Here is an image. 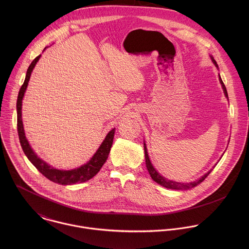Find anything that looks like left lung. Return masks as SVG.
Returning <instances> with one entry per match:
<instances>
[{
	"mask_svg": "<svg viewBox=\"0 0 249 249\" xmlns=\"http://www.w3.org/2000/svg\"><path fill=\"white\" fill-rule=\"evenodd\" d=\"M212 60H213V64L217 67V64L216 62L214 61L213 57H211ZM219 81H220V84L223 88V91H224V94H225V97L228 98V94H227V91H226V87L224 85V83L222 82L221 80V77L219 76ZM143 148H144V158H145V165H146V169L149 173V176L151 177V178L158 184H160L161 186L163 187H166L167 189H173V190H182V189H189V188H194L196 187V185L200 184L205 178H207L209 176V174L213 171V170H210L207 174H205L203 177L199 179H197L196 181H194V182H190V183H180V182H176V181H172V180H169L167 178H163L161 177L157 172L156 170L153 168V166L151 165V162L148 158V154H147V151H146V146H145V143L143 142Z\"/></svg>",
	"mask_w": 249,
	"mask_h": 249,
	"instance_id": "8db88e82",
	"label": "left lung"
}]
</instances>
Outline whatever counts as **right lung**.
<instances>
[{
	"mask_svg": "<svg viewBox=\"0 0 249 249\" xmlns=\"http://www.w3.org/2000/svg\"><path fill=\"white\" fill-rule=\"evenodd\" d=\"M41 54L36 57L33 62L31 63L30 67L28 68L27 74L25 81L19 91L18 94V99H17V130H18V135H19V140L21 146L23 148V151L27 155L28 159L33 163V165L36 167V169L45 177L48 178L49 180L61 184V185H71V184H75V183H82L85 182L92 178H94L102 169L104 164L107 162L108 158V154L110 152V148L113 143V139H114V133H115V128H113L109 133L107 134L106 139L104 140L97 152L94 154V156L91 158V160L86 163L85 165L71 170V171H61V170H56L53 169V167L49 166L46 162H44L42 159L37 157L34 150L32 149L30 143L28 140L26 139L25 132H24V127H23V122L21 118V110H22V100L24 97V94L26 92V89L28 87V83L32 74V71L34 70L36 66V62L39 60Z\"/></svg>",
	"mask_w": 249,
	"mask_h": 249,
	"instance_id": "add662e5",
	"label": "right lung"
}]
</instances>
